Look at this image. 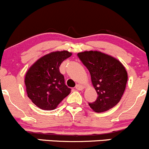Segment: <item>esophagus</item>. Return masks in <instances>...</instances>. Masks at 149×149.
<instances>
[{
  "instance_id": "34e87169",
  "label": "esophagus",
  "mask_w": 149,
  "mask_h": 149,
  "mask_svg": "<svg viewBox=\"0 0 149 149\" xmlns=\"http://www.w3.org/2000/svg\"><path fill=\"white\" fill-rule=\"evenodd\" d=\"M75 88H76L77 90H82V89H84V87H83L82 85H81V84H77V85L75 86Z\"/></svg>"
}]
</instances>
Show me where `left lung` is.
<instances>
[{"mask_svg": "<svg viewBox=\"0 0 149 149\" xmlns=\"http://www.w3.org/2000/svg\"><path fill=\"white\" fill-rule=\"evenodd\" d=\"M89 70L97 100L89 103L96 112H103L119 102L126 89L128 75L124 65L111 56L99 51H84L77 54Z\"/></svg>", "mask_w": 149, "mask_h": 149, "instance_id": "left-lung-1", "label": "left lung"}]
</instances>
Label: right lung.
Instances as JSON below:
<instances>
[{"label": "right lung", "mask_w": 149, "mask_h": 149, "mask_svg": "<svg viewBox=\"0 0 149 149\" xmlns=\"http://www.w3.org/2000/svg\"><path fill=\"white\" fill-rule=\"evenodd\" d=\"M72 55L64 50L43 56L26 72L25 84L28 97L43 110H53L70 93L60 72L61 63Z\"/></svg>", "instance_id": "right-lung-1"}]
</instances>
